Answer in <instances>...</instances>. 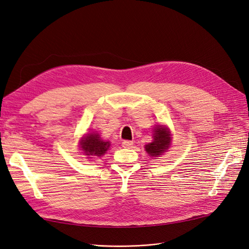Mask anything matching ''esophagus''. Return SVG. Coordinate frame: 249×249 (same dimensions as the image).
<instances>
[{
  "instance_id": "esophagus-1",
  "label": "esophagus",
  "mask_w": 249,
  "mask_h": 249,
  "mask_svg": "<svg viewBox=\"0 0 249 249\" xmlns=\"http://www.w3.org/2000/svg\"><path fill=\"white\" fill-rule=\"evenodd\" d=\"M132 145H133V141H130V140L123 141V147H124V148H130V147H132Z\"/></svg>"
}]
</instances>
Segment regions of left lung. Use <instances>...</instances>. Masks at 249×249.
Masks as SVG:
<instances>
[{"label": "left lung", "instance_id": "left-lung-1", "mask_svg": "<svg viewBox=\"0 0 249 249\" xmlns=\"http://www.w3.org/2000/svg\"><path fill=\"white\" fill-rule=\"evenodd\" d=\"M170 146V135L166 128L161 125L156 126L153 134V141L145 145V149L148 152L150 157L160 156Z\"/></svg>", "mask_w": 249, "mask_h": 249}]
</instances>
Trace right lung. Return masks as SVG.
I'll list each match as a JSON object with an SVG mask.
<instances>
[{
  "instance_id": "right-lung-1",
  "label": "right lung",
  "mask_w": 249,
  "mask_h": 249,
  "mask_svg": "<svg viewBox=\"0 0 249 249\" xmlns=\"http://www.w3.org/2000/svg\"><path fill=\"white\" fill-rule=\"evenodd\" d=\"M80 145L82 148L81 150H83L87 156L101 157L104 153H106V151L110 146V143L102 140L100 138L99 134L95 132V133H89L87 136H85Z\"/></svg>"
}]
</instances>
